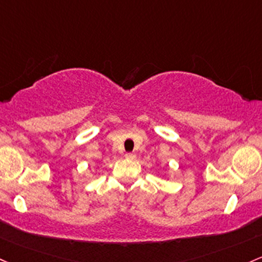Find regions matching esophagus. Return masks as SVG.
Returning <instances> with one entry per match:
<instances>
[{
	"mask_svg": "<svg viewBox=\"0 0 262 262\" xmlns=\"http://www.w3.org/2000/svg\"><path fill=\"white\" fill-rule=\"evenodd\" d=\"M125 158H128V159H136V154H134V153H126Z\"/></svg>",
	"mask_w": 262,
	"mask_h": 262,
	"instance_id": "obj_1",
	"label": "esophagus"
}]
</instances>
